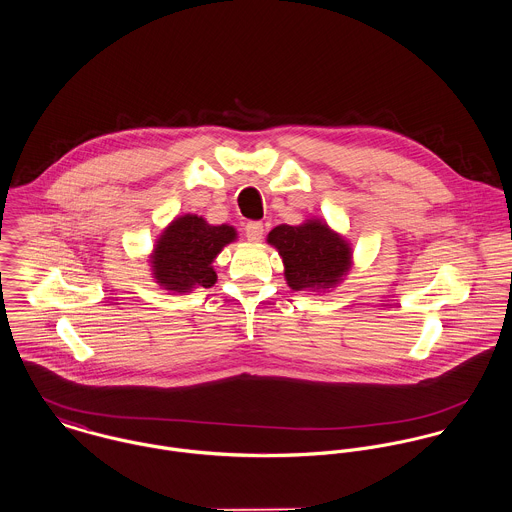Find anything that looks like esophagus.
<instances>
[{"mask_svg": "<svg viewBox=\"0 0 512 512\" xmlns=\"http://www.w3.org/2000/svg\"><path fill=\"white\" fill-rule=\"evenodd\" d=\"M263 233H265V228H263L261 222H249V224L245 226V237H247L249 241H253V243L261 241V239H263Z\"/></svg>", "mask_w": 512, "mask_h": 512, "instance_id": "34e87169", "label": "esophagus"}]
</instances>
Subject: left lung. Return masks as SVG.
Returning <instances> with one entry per match:
<instances>
[{"instance_id": "left-lung-1", "label": "left lung", "mask_w": 512, "mask_h": 512, "mask_svg": "<svg viewBox=\"0 0 512 512\" xmlns=\"http://www.w3.org/2000/svg\"><path fill=\"white\" fill-rule=\"evenodd\" d=\"M267 241L283 257L284 279L292 290L334 288L351 267L349 243L320 220L277 226Z\"/></svg>"}]
</instances>
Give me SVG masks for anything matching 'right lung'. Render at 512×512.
<instances>
[{"instance_id": "obj_1", "label": "right lung", "mask_w": 512, "mask_h": 512, "mask_svg": "<svg viewBox=\"0 0 512 512\" xmlns=\"http://www.w3.org/2000/svg\"><path fill=\"white\" fill-rule=\"evenodd\" d=\"M235 237L228 224L210 226L196 214L176 218L155 243L151 255L155 281L180 294L214 286L218 277L212 263Z\"/></svg>"}]
</instances>
